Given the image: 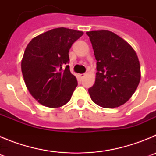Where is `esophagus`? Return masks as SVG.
Masks as SVG:
<instances>
[{"label": "esophagus", "mask_w": 156, "mask_h": 156, "mask_svg": "<svg viewBox=\"0 0 156 156\" xmlns=\"http://www.w3.org/2000/svg\"><path fill=\"white\" fill-rule=\"evenodd\" d=\"M85 76H86V74H85V73H83V74H79V75H78V76H79L80 79L82 80L83 78V77Z\"/></svg>", "instance_id": "obj_1"}]
</instances>
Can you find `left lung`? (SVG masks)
Listing matches in <instances>:
<instances>
[{"mask_svg": "<svg viewBox=\"0 0 156 156\" xmlns=\"http://www.w3.org/2000/svg\"><path fill=\"white\" fill-rule=\"evenodd\" d=\"M97 60L94 84L89 88L98 105L113 108L126 103L140 80L137 54L126 41L108 30L87 32Z\"/></svg>", "mask_w": 156, "mask_h": 156, "instance_id": "8db88e82", "label": "left lung"}]
</instances>
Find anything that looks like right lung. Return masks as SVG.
<instances>
[{"label":"right lung","mask_w":156,"mask_h":156,"mask_svg":"<svg viewBox=\"0 0 156 156\" xmlns=\"http://www.w3.org/2000/svg\"><path fill=\"white\" fill-rule=\"evenodd\" d=\"M83 34L60 27L34 37L28 44L22 73L27 89L40 104L55 108L70 100L77 80L70 73L69 51Z\"/></svg>","instance_id":"obj_1"}]
</instances>
